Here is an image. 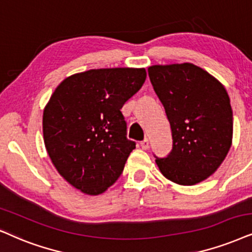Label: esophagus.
<instances>
[{"mask_svg":"<svg viewBox=\"0 0 252 252\" xmlns=\"http://www.w3.org/2000/svg\"><path fill=\"white\" fill-rule=\"evenodd\" d=\"M141 146H142V149H144V150L148 149L149 148V139L148 138L143 139V141L141 142Z\"/></svg>","mask_w":252,"mask_h":252,"instance_id":"esophagus-1","label":"esophagus"}]
</instances>
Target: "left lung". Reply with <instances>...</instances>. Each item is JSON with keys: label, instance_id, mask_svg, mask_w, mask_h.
I'll return each instance as SVG.
<instances>
[{"label": "left lung", "instance_id": "left-lung-1", "mask_svg": "<svg viewBox=\"0 0 252 252\" xmlns=\"http://www.w3.org/2000/svg\"><path fill=\"white\" fill-rule=\"evenodd\" d=\"M172 131V150L156 157L164 177L195 185L212 176L228 155L232 110L225 88L193 63L155 65L148 69Z\"/></svg>", "mask_w": 252, "mask_h": 252}]
</instances>
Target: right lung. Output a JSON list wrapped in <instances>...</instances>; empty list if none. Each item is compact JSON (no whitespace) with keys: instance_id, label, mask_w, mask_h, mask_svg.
<instances>
[{"instance_id":"1","label":"right lung","mask_w":252,"mask_h":252,"mask_svg":"<svg viewBox=\"0 0 252 252\" xmlns=\"http://www.w3.org/2000/svg\"><path fill=\"white\" fill-rule=\"evenodd\" d=\"M144 68L89 69L66 78L44 109V143L63 179L89 195L122 174L136 143L126 138L123 104L141 89Z\"/></svg>"}]
</instances>
